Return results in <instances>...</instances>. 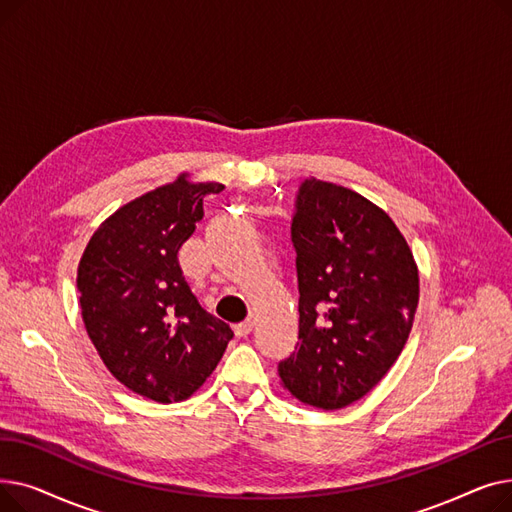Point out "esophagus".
Wrapping results in <instances>:
<instances>
[{
	"label": "esophagus",
	"mask_w": 512,
	"mask_h": 512,
	"mask_svg": "<svg viewBox=\"0 0 512 512\" xmlns=\"http://www.w3.org/2000/svg\"><path fill=\"white\" fill-rule=\"evenodd\" d=\"M253 332V321L247 319V321H240V324L234 326V334L236 338H247L249 334Z\"/></svg>",
	"instance_id": "esophagus-1"
}]
</instances>
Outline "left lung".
Listing matches in <instances>:
<instances>
[{"label": "left lung", "instance_id": "left-lung-1", "mask_svg": "<svg viewBox=\"0 0 512 512\" xmlns=\"http://www.w3.org/2000/svg\"><path fill=\"white\" fill-rule=\"evenodd\" d=\"M299 342L280 384L317 409H344L378 384L405 348L419 270L390 215L351 188L309 178L292 218Z\"/></svg>", "mask_w": 512, "mask_h": 512}]
</instances>
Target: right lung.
<instances>
[{
	"instance_id": "1",
	"label": "right lung",
	"mask_w": 512,
	"mask_h": 512,
	"mask_svg": "<svg viewBox=\"0 0 512 512\" xmlns=\"http://www.w3.org/2000/svg\"><path fill=\"white\" fill-rule=\"evenodd\" d=\"M222 188L180 174L124 203L78 263L80 315L103 365L134 394L164 405L191 398L234 336L199 305L178 263L203 218V197Z\"/></svg>"
}]
</instances>
